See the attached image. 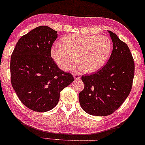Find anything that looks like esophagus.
<instances>
[{
	"label": "esophagus",
	"mask_w": 145,
	"mask_h": 145,
	"mask_svg": "<svg viewBox=\"0 0 145 145\" xmlns=\"http://www.w3.org/2000/svg\"><path fill=\"white\" fill-rule=\"evenodd\" d=\"M74 78L75 80H79L80 79V76L78 74H77V73H74Z\"/></svg>",
	"instance_id": "1"
}]
</instances>
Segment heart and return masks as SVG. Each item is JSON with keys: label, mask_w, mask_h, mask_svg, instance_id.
<instances>
[{"label": "heart", "mask_w": 145, "mask_h": 145, "mask_svg": "<svg viewBox=\"0 0 145 145\" xmlns=\"http://www.w3.org/2000/svg\"><path fill=\"white\" fill-rule=\"evenodd\" d=\"M112 42L106 36L74 34L62 39V45L54 44L51 55L60 69L69 71L76 65L84 73L99 70L108 59Z\"/></svg>", "instance_id": "heart-1"}]
</instances>
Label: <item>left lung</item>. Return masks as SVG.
Wrapping results in <instances>:
<instances>
[{
	"label": "left lung",
	"instance_id": "left-lung-1",
	"mask_svg": "<svg viewBox=\"0 0 145 145\" xmlns=\"http://www.w3.org/2000/svg\"><path fill=\"white\" fill-rule=\"evenodd\" d=\"M113 49L107 63L93 74L82 76L84 88L79 93L81 107L88 114L108 116L128 97L134 76V61L127 45L108 31Z\"/></svg>",
	"mask_w": 145,
	"mask_h": 145
}]
</instances>
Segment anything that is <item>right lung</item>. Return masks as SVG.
Returning a JSON list of instances; mask_svg holds the SVG:
<instances>
[{"instance_id":"obj_1","label":"right lung","mask_w":145,"mask_h":145,"mask_svg":"<svg viewBox=\"0 0 145 145\" xmlns=\"http://www.w3.org/2000/svg\"><path fill=\"white\" fill-rule=\"evenodd\" d=\"M57 31L38 26L23 35L11 56V81L21 102L36 112L50 110L60 93L74 81L71 74L58 67L51 57Z\"/></svg>"}]
</instances>
